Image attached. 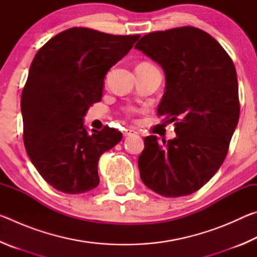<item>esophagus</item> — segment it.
Wrapping results in <instances>:
<instances>
[{"label":"esophagus","instance_id":"esophagus-1","mask_svg":"<svg viewBox=\"0 0 257 257\" xmlns=\"http://www.w3.org/2000/svg\"><path fill=\"white\" fill-rule=\"evenodd\" d=\"M137 130L134 129V128H125L124 132H123V136L124 137H128V136H134V135H137Z\"/></svg>","mask_w":257,"mask_h":257}]
</instances>
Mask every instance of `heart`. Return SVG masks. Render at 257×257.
I'll return each mask as SVG.
<instances>
[{"label":"heart","instance_id":"heart-1","mask_svg":"<svg viewBox=\"0 0 257 257\" xmlns=\"http://www.w3.org/2000/svg\"><path fill=\"white\" fill-rule=\"evenodd\" d=\"M141 64H146V66H152L151 63H147V62H144V63H141Z\"/></svg>","mask_w":257,"mask_h":257}]
</instances>
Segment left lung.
Here are the masks:
<instances>
[{"label": "left lung", "mask_w": 257, "mask_h": 257, "mask_svg": "<svg viewBox=\"0 0 257 257\" xmlns=\"http://www.w3.org/2000/svg\"><path fill=\"white\" fill-rule=\"evenodd\" d=\"M163 69L158 114L176 125L173 139L151 135L138 158L145 186L165 197L195 193L219 170L239 120L232 60L211 35L195 27L150 33L135 45Z\"/></svg>", "instance_id": "1"}]
</instances>
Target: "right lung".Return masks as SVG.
<instances>
[{
    "label": "right lung",
    "instance_id": "obj_1",
    "mask_svg": "<svg viewBox=\"0 0 257 257\" xmlns=\"http://www.w3.org/2000/svg\"><path fill=\"white\" fill-rule=\"evenodd\" d=\"M139 37L75 27L35 55L21 94L24 143L34 167L56 190L82 194L99 184L98 160L122 134L107 125L88 133L84 116L102 99L106 72Z\"/></svg>",
    "mask_w": 257,
    "mask_h": 257
}]
</instances>
